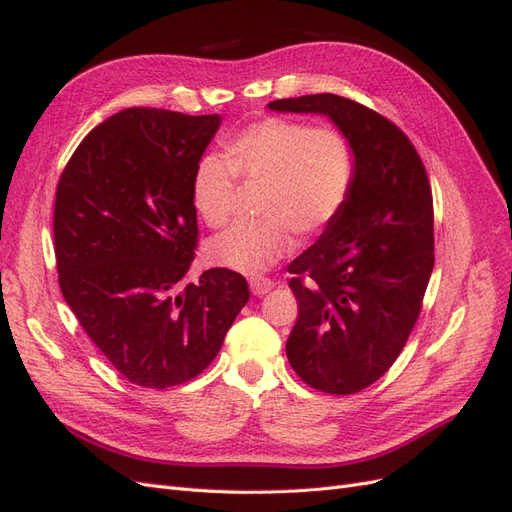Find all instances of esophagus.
<instances>
[{"instance_id": "esophagus-1", "label": "esophagus", "mask_w": 512, "mask_h": 512, "mask_svg": "<svg viewBox=\"0 0 512 512\" xmlns=\"http://www.w3.org/2000/svg\"><path fill=\"white\" fill-rule=\"evenodd\" d=\"M271 288H273V282L269 277H252L250 280V290L252 294H256V297H262V294L271 292Z\"/></svg>"}]
</instances>
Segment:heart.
I'll list each match as a JSON object with an SVG mask.
<instances>
[{
  "mask_svg": "<svg viewBox=\"0 0 512 512\" xmlns=\"http://www.w3.org/2000/svg\"><path fill=\"white\" fill-rule=\"evenodd\" d=\"M356 175L350 138L333 126L309 128L267 117L224 145V156H205L192 177L194 207L207 226L220 228L235 211V185L262 183L258 211L265 218L237 224L209 241L215 267L262 275L292 250V232L316 237L346 207Z\"/></svg>",
  "mask_w": 512,
  "mask_h": 512,
  "instance_id": "b5f03b06",
  "label": "heart"
}]
</instances>
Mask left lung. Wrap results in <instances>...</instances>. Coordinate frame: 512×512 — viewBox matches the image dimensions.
<instances>
[{
    "label": "left lung",
    "instance_id": "obj_1",
    "mask_svg": "<svg viewBox=\"0 0 512 512\" xmlns=\"http://www.w3.org/2000/svg\"><path fill=\"white\" fill-rule=\"evenodd\" d=\"M267 106L329 117L354 147L346 207L288 267L299 318L286 354L312 389L359 393L389 371L421 314L433 271L425 166L395 123L354 100L316 94Z\"/></svg>",
    "mask_w": 512,
    "mask_h": 512
}]
</instances>
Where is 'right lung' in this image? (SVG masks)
<instances>
[{
  "label": "right lung",
  "mask_w": 512,
  "mask_h": 512,
  "mask_svg": "<svg viewBox=\"0 0 512 512\" xmlns=\"http://www.w3.org/2000/svg\"><path fill=\"white\" fill-rule=\"evenodd\" d=\"M220 123L126 108L83 138L57 185L61 294L119 374L147 389L196 378L250 301L228 269L183 282L198 237L192 177Z\"/></svg>",
  "instance_id": "obj_1"
}]
</instances>
